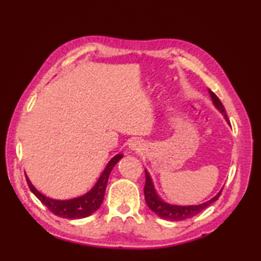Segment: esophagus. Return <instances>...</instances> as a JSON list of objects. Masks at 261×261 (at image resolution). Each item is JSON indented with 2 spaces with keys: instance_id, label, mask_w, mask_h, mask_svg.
Wrapping results in <instances>:
<instances>
[{
  "instance_id": "1",
  "label": "esophagus",
  "mask_w": 261,
  "mask_h": 261,
  "mask_svg": "<svg viewBox=\"0 0 261 261\" xmlns=\"http://www.w3.org/2000/svg\"><path fill=\"white\" fill-rule=\"evenodd\" d=\"M130 148H131V151H135L137 153H139L144 149V143L139 139L132 140L130 143Z\"/></svg>"
}]
</instances>
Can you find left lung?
<instances>
[{
    "instance_id": "1",
    "label": "left lung",
    "mask_w": 261,
    "mask_h": 261,
    "mask_svg": "<svg viewBox=\"0 0 261 261\" xmlns=\"http://www.w3.org/2000/svg\"><path fill=\"white\" fill-rule=\"evenodd\" d=\"M208 93L211 95L212 101H213L215 108L223 115L224 120L227 121L228 124H230L222 102H221L220 99L211 90H208ZM145 176H146V183H145L144 194H145V200H146L147 206L151 208V211L154 212V213L160 216V218L169 220V221H182L199 214L201 211H204L211 204H213L214 201L218 200L219 197L221 196V192H222V190H221V191L216 194L215 197L212 198L211 200L202 202L200 205H190V206L171 205V204H168V202H166L165 200H162L161 198L158 196L155 188H154V184L152 182V178L151 176H149L147 170H145Z\"/></svg>"
}]
</instances>
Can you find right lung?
<instances>
[{
    "label": "right lung",
    "mask_w": 261,
    "mask_h": 261,
    "mask_svg": "<svg viewBox=\"0 0 261 261\" xmlns=\"http://www.w3.org/2000/svg\"><path fill=\"white\" fill-rule=\"evenodd\" d=\"M123 158L122 154H117L115 155L112 160L108 162L107 167L105 168L102 174L100 175L98 182L87 193L83 194L81 197L72 198V199L68 200H57L51 199L49 197H46L40 191H38L34 188V185L31 183L28 176H26V180H28L29 188L31 191L33 192L35 197L40 200L43 205H45L48 210H49L53 214H55L60 218L64 219H83L87 218L94 213L95 211L100 208L101 204H102L105 198V191L107 188V182L110 175V171L113 170L115 165Z\"/></svg>",
    "instance_id": "obj_1"
}]
</instances>
